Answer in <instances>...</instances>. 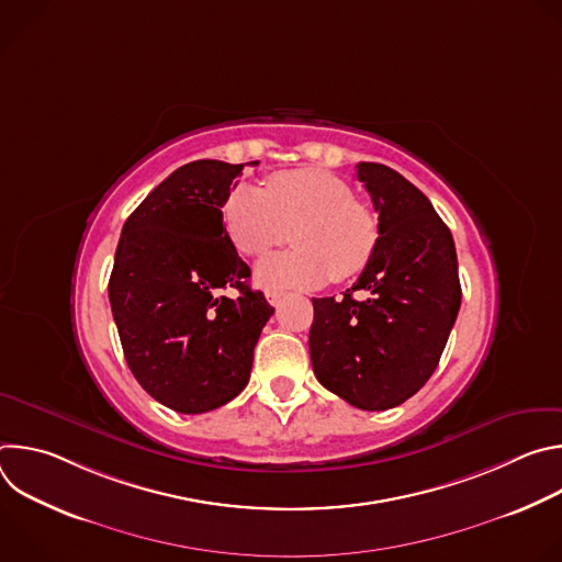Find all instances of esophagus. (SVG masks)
Returning <instances> with one entry per match:
<instances>
[{"instance_id":"obj_1","label":"esophagus","mask_w":562,"mask_h":562,"mask_svg":"<svg viewBox=\"0 0 562 562\" xmlns=\"http://www.w3.org/2000/svg\"><path fill=\"white\" fill-rule=\"evenodd\" d=\"M282 291H267V300L273 304V306H278L280 304V300H282Z\"/></svg>"}]
</instances>
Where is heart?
<instances>
[{
    "label": "heart",
    "mask_w": 562,
    "mask_h": 562,
    "mask_svg": "<svg viewBox=\"0 0 562 562\" xmlns=\"http://www.w3.org/2000/svg\"><path fill=\"white\" fill-rule=\"evenodd\" d=\"M222 215L235 249L249 258L293 237V251L258 267V280L276 289H311L329 278L347 282L369 267L380 237L375 213L353 200L345 180L319 169L280 171L267 191L239 187Z\"/></svg>",
    "instance_id": "heart-1"
}]
</instances>
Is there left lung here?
<instances>
[{"label": "left lung", "mask_w": 562, "mask_h": 562, "mask_svg": "<svg viewBox=\"0 0 562 562\" xmlns=\"http://www.w3.org/2000/svg\"><path fill=\"white\" fill-rule=\"evenodd\" d=\"M378 249L342 300L313 297L308 351L319 384L364 412L403 405L436 371L460 308L451 231L397 171L360 162ZM367 290L364 301L352 293Z\"/></svg>", "instance_id": "obj_1"}]
</instances>
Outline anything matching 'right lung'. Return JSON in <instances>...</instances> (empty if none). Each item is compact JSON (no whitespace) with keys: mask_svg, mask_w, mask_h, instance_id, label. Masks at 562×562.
Returning a JSON list of instances; mask_svg holds the SVG:
<instances>
[{"mask_svg":"<svg viewBox=\"0 0 562 562\" xmlns=\"http://www.w3.org/2000/svg\"><path fill=\"white\" fill-rule=\"evenodd\" d=\"M254 165V162H251ZM245 165L198 159L173 171L128 215L109 300L128 369L180 414H204L249 382L273 306L222 224Z\"/></svg>","mask_w":562,"mask_h":562,"instance_id":"obj_1","label":"right lung"}]
</instances>
